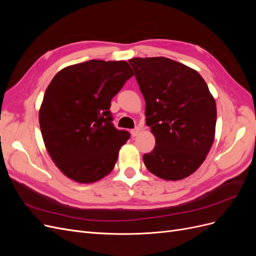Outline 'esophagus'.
I'll list each match as a JSON object with an SVG mask.
<instances>
[{
  "instance_id": "esophagus-1",
  "label": "esophagus",
  "mask_w": 256,
  "mask_h": 256,
  "mask_svg": "<svg viewBox=\"0 0 256 256\" xmlns=\"http://www.w3.org/2000/svg\"><path fill=\"white\" fill-rule=\"evenodd\" d=\"M140 131H141V129L138 128V127H136V128H134V129L131 130L130 132H131V136H136L138 134H140Z\"/></svg>"
}]
</instances>
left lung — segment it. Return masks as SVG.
<instances>
[{
  "label": "left lung",
  "mask_w": 256,
  "mask_h": 256,
  "mask_svg": "<svg viewBox=\"0 0 256 256\" xmlns=\"http://www.w3.org/2000/svg\"><path fill=\"white\" fill-rule=\"evenodd\" d=\"M145 99L146 125L156 138L143 156L150 172L166 180L194 173L214 143L216 102L200 74L166 58L129 60Z\"/></svg>",
  "instance_id": "left-lung-1"
}]
</instances>
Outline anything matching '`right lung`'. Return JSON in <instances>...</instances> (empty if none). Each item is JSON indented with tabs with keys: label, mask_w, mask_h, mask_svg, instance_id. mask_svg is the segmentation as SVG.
Here are the masks:
<instances>
[{
	"label": "right lung",
	"mask_w": 256,
	"mask_h": 256,
	"mask_svg": "<svg viewBox=\"0 0 256 256\" xmlns=\"http://www.w3.org/2000/svg\"><path fill=\"white\" fill-rule=\"evenodd\" d=\"M134 76L125 60H90L58 72L40 110L44 142L70 180L90 184L109 174L130 134L113 125L111 100Z\"/></svg>",
	"instance_id": "1"
}]
</instances>
